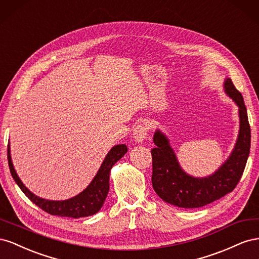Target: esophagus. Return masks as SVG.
Instances as JSON below:
<instances>
[{
	"label": "esophagus",
	"instance_id": "obj_1",
	"mask_svg": "<svg viewBox=\"0 0 259 259\" xmlns=\"http://www.w3.org/2000/svg\"><path fill=\"white\" fill-rule=\"evenodd\" d=\"M148 135V127L145 124H138L134 130V138L135 142L143 143Z\"/></svg>",
	"mask_w": 259,
	"mask_h": 259
}]
</instances>
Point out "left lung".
Segmentation results:
<instances>
[{"label": "left lung", "mask_w": 259, "mask_h": 259, "mask_svg": "<svg viewBox=\"0 0 259 259\" xmlns=\"http://www.w3.org/2000/svg\"><path fill=\"white\" fill-rule=\"evenodd\" d=\"M225 91L239 106L240 132L236 147L217 171L205 178H194L180 168L167 138L160 131L153 136L152 187L159 197L169 204L183 208H198L221 199L239 184L244 171L250 149V127L242 94L230 79Z\"/></svg>", "instance_id": "left-lung-1"}]
</instances>
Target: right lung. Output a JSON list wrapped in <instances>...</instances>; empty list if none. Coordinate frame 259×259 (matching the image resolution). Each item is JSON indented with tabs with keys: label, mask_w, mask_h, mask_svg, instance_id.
<instances>
[{
	"label": "right lung",
	"mask_w": 259,
	"mask_h": 259,
	"mask_svg": "<svg viewBox=\"0 0 259 259\" xmlns=\"http://www.w3.org/2000/svg\"><path fill=\"white\" fill-rule=\"evenodd\" d=\"M127 152V147L125 145L114 146L107 154L104 163L98 170L97 175L93 179V182L86 189L77 194L76 197L66 201H50L41 199L29 191L23 186L21 180L17 176L14 169L13 163L11 160L10 146L7 147V160H9V166L12 177L19 186L21 191L25 193L28 199L32 201L35 205L42 208L46 213L51 215H57L61 217H71L80 218L96 214L97 211L104 205V202L109 192V177H110V170L114 164L119 161L122 156Z\"/></svg>",
	"instance_id": "1"
}]
</instances>
